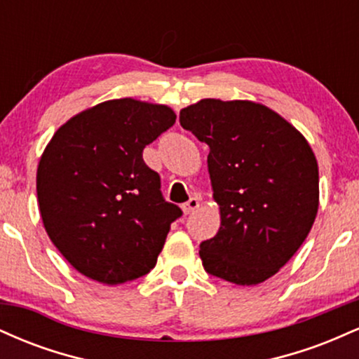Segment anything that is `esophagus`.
Segmentation results:
<instances>
[{
    "label": "esophagus",
    "instance_id": "obj_1",
    "mask_svg": "<svg viewBox=\"0 0 359 359\" xmlns=\"http://www.w3.org/2000/svg\"><path fill=\"white\" fill-rule=\"evenodd\" d=\"M199 205H201L199 197H191V199H189L187 203L182 204V211H184V214H191V212L196 211V209L199 208Z\"/></svg>",
    "mask_w": 359,
    "mask_h": 359
}]
</instances>
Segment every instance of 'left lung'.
I'll use <instances>...</instances> for the list:
<instances>
[{
    "instance_id": "8db88e82",
    "label": "left lung",
    "mask_w": 359,
    "mask_h": 359,
    "mask_svg": "<svg viewBox=\"0 0 359 359\" xmlns=\"http://www.w3.org/2000/svg\"><path fill=\"white\" fill-rule=\"evenodd\" d=\"M180 125L208 143L221 226L201 243L208 273L258 285L295 255L319 209V167L304 135L255 101L201 100Z\"/></svg>"
}]
</instances>
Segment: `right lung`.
Returning a JSON list of instances; mask_svg holds the SVG:
<instances>
[{
    "label": "right lung",
    "instance_id": "obj_1",
    "mask_svg": "<svg viewBox=\"0 0 359 359\" xmlns=\"http://www.w3.org/2000/svg\"><path fill=\"white\" fill-rule=\"evenodd\" d=\"M175 118L165 104L111 100L65 121L45 147L36 168L43 228L88 278L118 285L155 266L182 211L165 203L143 148Z\"/></svg>",
    "mask_w": 359,
    "mask_h": 359
}]
</instances>
